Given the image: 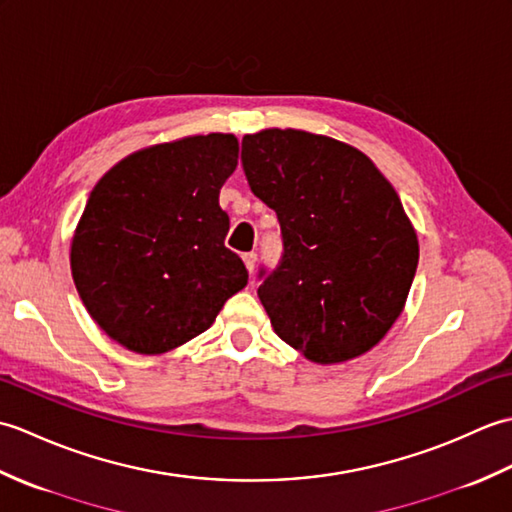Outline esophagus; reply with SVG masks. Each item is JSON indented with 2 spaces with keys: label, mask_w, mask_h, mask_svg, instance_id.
Here are the masks:
<instances>
[{
  "label": "esophagus",
  "mask_w": 512,
  "mask_h": 512,
  "mask_svg": "<svg viewBox=\"0 0 512 512\" xmlns=\"http://www.w3.org/2000/svg\"><path fill=\"white\" fill-rule=\"evenodd\" d=\"M242 259H244V264H246V268H248V273H253L255 264H257V253H244Z\"/></svg>",
  "instance_id": "esophagus-1"
}]
</instances>
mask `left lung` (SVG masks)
I'll return each mask as SVG.
<instances>
[{
	"label": "left lung",
	"instance_id": "1",
	"mask_svg": "<svg viewBox=\"0 0 512 512\" xmlns=\"http://www.w3.org/2000/svg\"><path fill=\"white\" fill-rule=\"evenodd\" d=\"M242 167L281 226L277 266L257 273L279 339L323 365L372 350L418 268L394 187L358 149L299 129L244 136Z\"/></svg>",
	"mask_w": 512,
	"mask_h": 512
}]
</instances>
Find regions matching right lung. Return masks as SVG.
Returning a JSON list of instances; mask_svg holds the SVG:
<instances>
[{
    "label": "right lung",
    "instance_id": "add662e5",
    "mask_svg": "<svg viewBox=\"0 0 512 512\" xmlns=\"http://www.w3.org/2000/svg\"><path fill=\"white\" fill-rule=\"evenodd\" d=\"M235 167V136H191L121 160L90 193L72 277L92 319L127 350L187 343L246 286L244 262L224 246L220 209Z\"/></svg>",
    "mask_w": 512,
    "mask_h": 512
}]
</instances>
